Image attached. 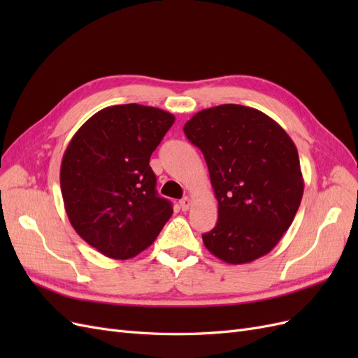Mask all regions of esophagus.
Returning <instances> with one entry per match:
<instances>
[{
    "mask_svg": "<svg viewBox=\"0 0 358 358\" xmlns=\"http://www.w3.org/2000/svg\"><path fill=\"white\" fill-rule=\"evenodd\" d=\"M179 206L182 210H188L189 206H191V199L189 197H183L180 201H179Z\"/></svg>",
    "mask_w": 358,
    "mask_h": 358,
    "instance_id": "esophagus-1",
    "label": "esophagus"
}]
</instances>
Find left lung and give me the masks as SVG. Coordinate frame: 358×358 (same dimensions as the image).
Segmentation results:
<instances>
[{
	"mask_svg": "<svg viewBox=\"0 0 358 358\" xmlns=\"http://www.w3.org/2000/svg\"><path fill=\"white\" fill-rule=\"evenodd\" d=\"M183 133L203 152L218 200V222L203 234L204 246L229 264L268 254L305 189L294 142L272 117L241 104L204 109Z\"/></svg>",
	"mask_w": 358,
	"mask_h": 358,
	"instance_id": "obj_1",
	"label": "left lung"
}]
</instances>
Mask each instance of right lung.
Masks as SVG:
<instances>
[{"instance_id":"obj_1","label":"right lung","mask_w":358,"mask_h":358,"mask_svg":"<svg viewBox=\"0 0 358 358\" xmlns=\"http://www.w3.org/2000/svg\"><path fill=\"white\" fill-rule=\"evenodd\" d=\"M175 116L142 104L110 106L73 136L61 162L70 224L103 255L128 259L154 243L173 213L157 196L150 155Z\"/></svg>"}]
</instances>
